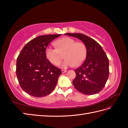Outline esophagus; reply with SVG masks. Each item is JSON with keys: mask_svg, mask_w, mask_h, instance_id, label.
I'll return each instance as SVG.
<instances>
[{"mask_svg": "<svg viewBox=\"0 0 128 128\" xmlns=\"http://www.w3.org/2000/svg\"><path fill=\"white\" fill-rule=\"evenodd\" d=\"M61 72H62V73L64 74V73L66 72H67V70H61Z\"/></svg>", "mask_w": 128, "mask_h": 128, "instance_id": "esophagus-1", "label": "esophagus"}]
</instances>
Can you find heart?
<instances>
[{
	"instance_id": "1",
	"label": "heart",
	"mask_w": 128,
	"mask_h": 128,
	"mask_svg": "<svg viewBox=\"0 0 128 128\" xmlns=\"http://www.w3.org/2000/svg\"><path fill=\"white\" fill-rule=\"evenodd\" d=\"M57 48L48 46L45 51V54L51 62L58 65L62 59V54H64L65 60L60 64L62 68L66 69L80 65L86 56V46L82 42H76L70 37H64L56 42Z\"/></svg>"
}]
</instances>
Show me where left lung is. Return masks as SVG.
Listing matches in <instances>:
<instances>
[{
	"label": "left lung",
	"instance_id": "1",
	"mask_svg": "<svg viewBox=\"0 0 128 128\" xmlns=\"http://www.w3.org/2000/svg\"><path fill=\"white\" fill-rule=\"evenodd\" d=\"M65 34L78 38L86 48V59L75 72L72 84L77 90L86 95L97 94L105 86L109 76V60L101 46L95 40L82 34Z\"/></svg>",
	"mask_w": 128,
	"mask_h": 128
}]
</instances>
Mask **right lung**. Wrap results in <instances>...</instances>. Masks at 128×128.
Returning a JSON list of instances; mask_svg holds the SVG:
<instances>
[{"label": "right lung", "instance_id": "obj_1", "mask_svg": "<svg viewBox=\"0 0 128 128\" xmlns=\"http://www.w3.org/2000/svg\"><path fill=\"white\" fill-rule=\"evenodd\" d=\"M61 35L38 36L24 46L18 57L16 73L21 88L36 97H42L53 91L61 75V70L46 59L48 44Z\"/></svg>", "mask_w": 128, "mask_h": 128}]
</instances>
